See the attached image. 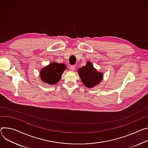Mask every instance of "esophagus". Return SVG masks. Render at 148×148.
Instances as JSON below:
<instances>
[{
  "label": "esophagus",
  "mask_w": 148,
  "mask_h": 148,
  "mask_svg": "<svg viewBox=\"0 0 148 148\" xmlns=\"http://www.w3.org/2000/svg\"><path fill=\"white\" fill-rule=\"evenodd\" d=\"M75 68H76V66L75 65H71L70 66V70L71 71H74L75 69Z\"/></svg>",
  "instance_id": "34e87169"
}]
</instances>
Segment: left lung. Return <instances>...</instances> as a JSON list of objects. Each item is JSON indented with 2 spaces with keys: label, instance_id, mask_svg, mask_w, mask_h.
I'll return each mask as SVG.
<instances>
[{
  "label": "left lung",
  "instance_id": "obj_1",
  "mask_svg": "<svg viewBox=\"0 0 148 148\" xmlns=\"http://www.w3.org/2000/svg\"><path fill=\"white\" fill-rule=\"evenodd\" d=\"M77 72L83 84L88 88L98 85L103 79V73L97 72L89 61L84 66L78 69Z\"/></svg>",
  "mask_w": 148,
  "mask_h": 148
}]
</instances>
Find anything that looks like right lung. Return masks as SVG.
<instances>
[{
	"label": "right lung",
	"mask_w": 148,
	"mask_h": 148,
	"mask_svg": "<svg viewBox=\"0 0 148 148\" xmlns=\"http://www.w3.org/2000/svg\"><path fill=\"white\" fill-rule=\"evenodd\" d=\"M66 66L63 63L53 62L42 68L40 72L41 80L49 85H55L60 80Z\"/></svg>",
	"instance_id": "1"
}]
</instances>
